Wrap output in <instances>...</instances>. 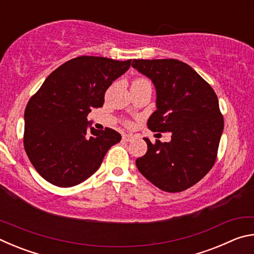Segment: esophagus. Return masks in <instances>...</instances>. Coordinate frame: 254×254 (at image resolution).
<instances>
[{"label": "esophagus", "instance_id": "obj_1", "mask_svg": "<svg viewBox=\"0 0 254 254\" xmlns=\"http://www.w3.org/2000/svg\"><path fill=\"white\" fill-rule=\"evenodd\" d=\"M122 140L126 141V142H131V141L134 140V136L131 135V134H123Z\"/></svg>", "mask_w": 254, "mask_h": 254}]
</instances>
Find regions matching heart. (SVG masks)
Listing matches in <instances>:
<instances>
[{
    "instance_id": "b5f03b06",
    "label": "heart",
    "mask_w": 254,
    "mask_h": 254,
    "mask_svg": "<svg viewBox=\"0 0 254 254\" xmlns=\"http://www.w3.org/2000/svg\"><path fill=\"white\" fill-rule=\"evenodd\" d=\"M140 83H149V81H148V79L143 78V77H137V78H135L134 80H133L132 84H140Z\"/></svg>"
}]
</instances>
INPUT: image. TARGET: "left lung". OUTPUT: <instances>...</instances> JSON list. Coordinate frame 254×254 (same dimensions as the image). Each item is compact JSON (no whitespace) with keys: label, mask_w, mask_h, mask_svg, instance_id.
I'll return each mask as SVG.
<instances>
[{"label":"left lung","mask_w":254,"mask_h":254,"mask_svg":"<svg viewBox=\"0 0 254 254\" xmlns=\"http://www.w3.org/2000/svg\"><path fill=\"white\" fill-rule=\"evenodd\" d=\"M132 66L153 81L157 111L148 127L171 132L170 142L144 137L148 150L137 169L163 191L194 186L213 168L224 127L214 89L192 68L177 59H133Z\"/></svg>","instance_id":"8db88e82"}]
</instances>
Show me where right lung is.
Listing matches in <instances>:
<instances>
[{"instance_id":"right-lung-1","label":"right lung","mask_w":254,"mask_h":254,"mask_svg":"<svg viewBox=\"0 0 254 254\" xmlns=\"http://www.w3.org/2000/svg\"><path fill=\"white\" fill-rule=\"evenodd\" d=\"M131 65L105 57L80 56L47 77L24 111L23 145L42 178L71 187L100 168L106 152L121 141L113 128L87 131L86 117L104 104L107 88Z\"/></svg>"}]
</instances>
